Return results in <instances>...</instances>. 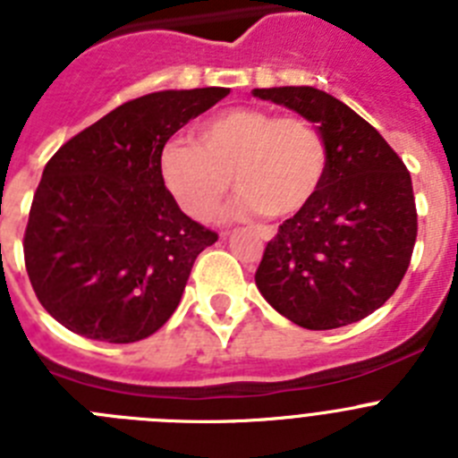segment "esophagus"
<instances>
[{"label":"esophagus","instance_id":"1","mask_svg":"<svg viewBox=\"0 0 458 458\" xmlns=\"http://www.w3.org/2000/svg\"><path fill=\"white\" fill-rule=\"evenodd\" d=\"M254 233H257L259 238H264V241H273L275 238L273 226H257V229H254Z\"/></svg>","mask_w":458,"mask_h":458}]
</instances>
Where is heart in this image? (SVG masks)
I'll return each mask as SVG.
<instances>
[{
    "label": "heart",
    "instance_id": "1",
    "mask_svg": "<svg viewBox=\"0 0 458 458\" xmlns=\"http://www.w3.org/2000/svg\"><path fill=\"white\" fill-rule=\"evenodd\" d=\"M327 148L302 116H275L259 107L225 109L197 131V144L169 141L160 179L185 216L216 217L233 183L241 188L233 217L293 216L321 188Z\"/></svg>",
    "mask_w": 458,
    "mask_h": 458
}]
</instances>
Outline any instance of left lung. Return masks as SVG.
Instances as JSON below:
<instances>
[{
	"label": "left lung",
	"instance_id": "1",
	"mask_svg": "<svg viewBox=\"0 0 458 458\" xmlns=\"http://www.w3.org/2000/svg\"><path fill=\"white\" fill-rule=\"evenodd\" d=\"M311 121L327 169L310 204L279 226L254 282L270 307L307 330L369 317L402 284L418 238L411 174L374 125L314 87L254 89Z\"/></svg>",
	"mask_w": 458,
	"mask_h": 458
}]
</instances>
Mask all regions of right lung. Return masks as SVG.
I'll list each match as a JSON object with an SVG mask.
<instances>
[{
    "label": "right lung",
    "mask_w": 458,
    "mask_h": 458,
    "mask_svg": "<svg viewBox=\"0 0 458 458\" xmlns=\"http://www.w3.org/2000/svg\"><path fill=\"white\" fill-rule=\"evenodd\" d=\"M225 96V87L147 93L68 140L46 165L24 232V264L40 305L68 330L140 342L179 307L194 259L217 233L172 199L160 153Z\"/></svg>",
    "instance_id": "obj_1"
}]
</instances>
